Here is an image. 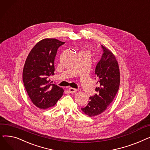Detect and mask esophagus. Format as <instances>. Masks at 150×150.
<instances>
[{"label": "esophagus", "mask_w": 150, "mask_h": 150, "mask_svg": "<svg viewBox=\"0 0 150 150\" xmlns=\"http://www.w3.org/2000/svg\"><path fill=\"white\" fill-rule=\"evenodd\" d=\"M77 91L76 89H75V88H69V92L70 93H75Z\"/></svg>", "instance_id": "34e87169"}]
</instances>
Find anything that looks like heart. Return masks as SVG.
<instances>
[{
    "label": "heart",
    "instance_id": "obj_1",
    "mask_svg": "<svg viewBox=\"0 0 150 150\" xmlns=\"http://www.w3.org/2000/svg\"><path fill=\"white\" fill-rule=\"evenodd\" d=\"M88 53V52L86 51V50H81L80 52L79 53Z\"/></svg>",
    "mask_w": 150,
    "mask_h": 150
}]
</instances>
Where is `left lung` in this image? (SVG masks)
<instances>
[{
    "label": "left lung",
    "mask_w": 150,
    "mask_h": 150,
    "mask_svg": "<svg viewBox=\"0 0 150 150\" xmlns=\"http://www.w3.org/2000/svg\"><path fill=\"white\" fill-rule=\"evenodd\" d=\"M103 54L95 70L97 93L91 96L89 102L82 111L90 117L99 115L111 105L119 89L120 71L114 54L101 45Z\"/></svg>",
    "instance_id": "left-lung-1"
}]
</instances>
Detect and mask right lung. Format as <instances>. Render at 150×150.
Here are the masks:
<instances>
[{"label": "right lung", "instance_id": "1", "mask_svg": "<svg viewBox=\"0 0 150 150\" xmlns=\"http://www.w3.org/2000/svg\"><path fill=\"white\" fill-rule=\"evenodd\" d=\"M57 39H44L31 49L23 69L22 80L33 103L40 109L53 106L62 97L63 89L49 82L54 74V61L59 47L64 44Z\"/></svg>", "mask_w": 150, "mask_h": 150}]
</instances>
